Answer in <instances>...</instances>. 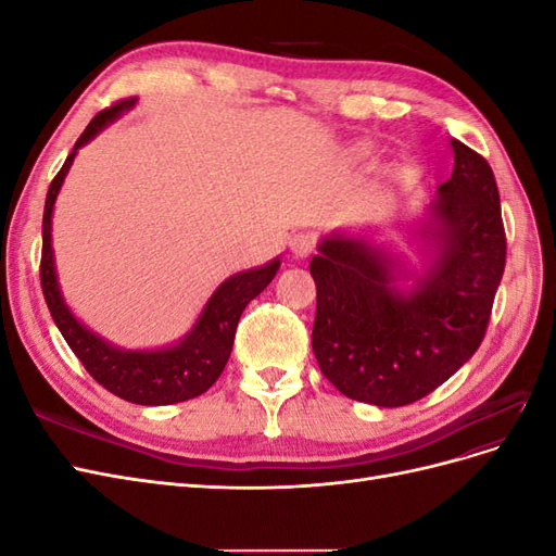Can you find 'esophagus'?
<instances>
[{"mask_svg":"<svg viewBox=\"0 0 556 556\" xmlns=\"http://www.w3.org/2000/svg\"><path fill=\"white\" fill-rule=\"evenodd\" d=\"M290 250L294 257H308L315 250V237L311 231H299L290 239Z\"/></svg>","mask_w":556,"mask_h":556,"instance_id":"obj_1","label":"esophagus"}]
</instances>
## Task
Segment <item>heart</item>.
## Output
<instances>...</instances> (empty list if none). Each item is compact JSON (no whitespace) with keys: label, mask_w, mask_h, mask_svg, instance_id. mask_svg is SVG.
<instances>
[{"label":"heart","mask_w":556,"mask_h":556,"mask_svg":"<svg viewBox=\"0 0 556 556\" xmlns=\"http://www.w3.org/2000/svg\"><path fill=\"white\" fill-rule=\"evenodd\" d=\"M355 155L357 157H368V155H371V148H368L366 143H359V146H355Z\"/></svg>","instance_id":"obj_1"}]
</instances>
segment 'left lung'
<instances>
[{"label": "left lung", "mask_w": 556, "mask_h": 556, "mask_svg": "<svg viewBox=\"0 0 556 556\" xmlns=\"http://www.w3.org/2000/svg\"><path fill=\"white\" fill-rule=\"evenodd\" d=\"M454 169L410 225L415 268L371 233L336 229L311 260L313 352L336 390L380 408L427 396L480 348L506 266L492 166L452 139Z\"/></svg>", "instance_id": "obj_1"}]
</instances>
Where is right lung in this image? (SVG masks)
<instances>
[{"label":"right lung","instance_id":"1","mask_svg":"<svg viewBox=\"0 0 556 556\" xmlns=\"http://www.w3.org/2000/svg\"><path fill=\"white\" fill-rule=\"evenodd\" d=\"M137 106V97L123 99L111 109L97 113L92 123L80 134L72 155L62 164L46 194L43 206V250H41V288L50 315H53L64 341L74 355L86 366V371L115 396L139 406H172L204 394L220 378L231 355L233 333H237L241 313L264 288L271 282L280 268V257L264 266L248 268L220 282L201 308L192 329L172 345L153 350H127L115 345L83 325L64 301L55 252H53V208L62 190V182L70 174L78 148L90 143L99 131L115 123L123 113Z\"/></svg>","mask_w":556,"mask_h":556}]
</instances>
